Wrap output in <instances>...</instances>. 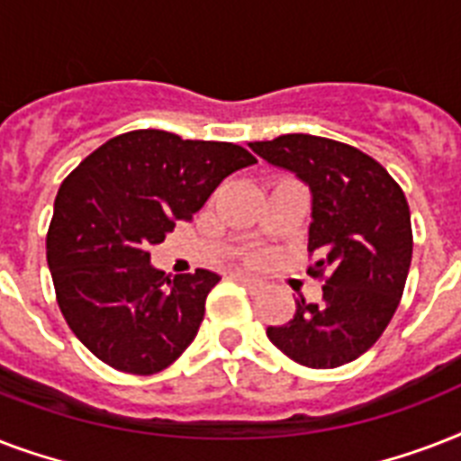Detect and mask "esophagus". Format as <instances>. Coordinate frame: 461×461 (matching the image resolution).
Masks as SVG:
<instances>
[{
  "label": "esophagus",
  "mask_w": 461,
  "mask_h": 461,
  "mask_svg": "<svg viewBox=\"0 0 461 461\" xmlns=\"http://www.w3.org/2000/svg\"><path fill=\"white\" fill-rule=\"evenodd\" d=\"M234 277H237V282H241V285H244V287H249V289H260V287H263V282L256 280V277H251V275L237 273V275H234Z\"/></svg>",
  "instance_id": "1"
}]
</instances>
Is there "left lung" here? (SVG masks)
<instances>
[{"label": "left lung", "instance_id": "left-lung-1", "mask_svg": "<svg viewBox=\"0 0 461 461\" xmlns=\"http://www.w3.org/2000/svg\"><path fill=\"white\" fill-rule=\"evenodd\" d=\"M311 191L308 273H328L321 303L296 299L294 318L267 328L270 342L308 368L349 364L393 321L411 266L407 198L385 167L339 140L287 133L249 143Z\"/></svg>", "mask_w": 461, "mask_h": 461}]
</instances>
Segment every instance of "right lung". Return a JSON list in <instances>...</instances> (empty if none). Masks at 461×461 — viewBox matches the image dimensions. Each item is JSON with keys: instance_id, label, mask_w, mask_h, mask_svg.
Listing matches in <instances>:
<instances>
[{"instance_id": "right-lung-1", "label": "right lung", "mask_w": 461, "mask_h": 461, "mask_svg": "<svg viewBox=\"0 0 461 461\" xmlns=\"http://www.w3.org/2000/svg\"><path fill=\"white\" fill-rule=\"evenodd\" d=\"M246 148L143 129L122 133L68 174L54 198L47 266L74 335L112 368L150 375L194 342L220 275L167 277L148 249L191 220Z\"/></svg>"}]
</instances>
